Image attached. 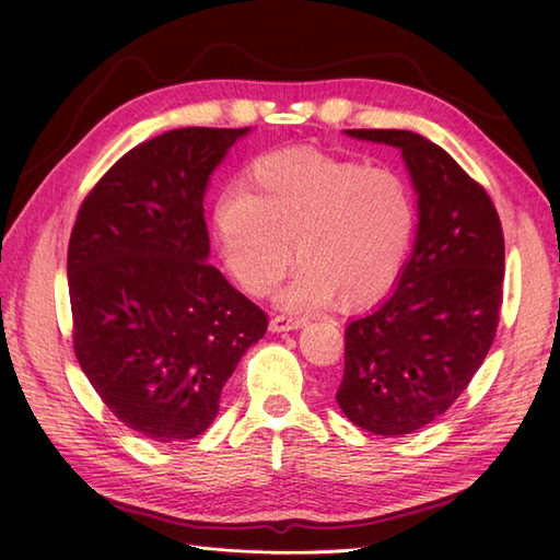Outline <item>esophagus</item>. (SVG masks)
Here are the masks:
<instances>
[{
    "label": "esophagus",
    "instance_id": "esophagus-1",
    "mask_svg": "<svg viewBox=\"0 0 560 560\" xmlns=\"http://www.w3.org/2000/svg\"><path fill=\"white\" fill-rule=\"evenodd\" d=\"M301 327H303V319L283 317V315H277L269 323V329L273 331V335H281V331H293V329H301Z\"/></svg>",
    "mask_w": 560,
    "mask_h": 560
}]
</instances>
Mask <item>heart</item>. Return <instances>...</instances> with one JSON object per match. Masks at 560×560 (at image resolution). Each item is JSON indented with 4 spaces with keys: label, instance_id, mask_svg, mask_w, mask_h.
I'll return each mask as SVG.
<instances>
[{
    "label": "heart",
    "instance_id": "1",
    "mask_svg": "<svg viewBox=\"0 0 560 560\" xmlns=\"http://www.w3.org/2000/svg\"><path fill=\"white\" fill-rule=\"evenodd\" d=\"M213 231L233 279L269 293L295 259L301 269L277 301L307 315L377 301L407 259L413 197L385 165L335 159L311 149L271 151L213 201Z\"/></svg>",
    "mask_w": 560,
    "mask_h": 560
}]
</instances>
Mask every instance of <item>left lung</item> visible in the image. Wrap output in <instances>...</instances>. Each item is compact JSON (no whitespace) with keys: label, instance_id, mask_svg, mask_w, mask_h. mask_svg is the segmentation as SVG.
Segmentation results:
<instances>
[{"label":"left lung","instance_id":"1","mask_svg":"<svg viewBox=\"0 0 560 560\" xmlns=\"http://www.w3.org/2000/svg\"><path fill=\"white\" fill-rule=\"evenodd\" d=\"M343 135L401 151L419 223L395 289L347 325L337 404L363 431L407 435L452 407L491 349L503 231L486 189L431 139L407 129Z\"/></svg>","mask_w":560,"mask_h":560}]
</instances>
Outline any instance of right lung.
<instances>
[{"instance_id":"obj_1","label":"right lung","mask_w":560,"mask_h":560,"mask_svg":"<svg viewBox=\"0 0 560 560\" xmlns=\"http://www.w3.org/2000/svg\"><path fill=\"white\" fill-rule=\"evenodd\" d=\"M253 129L185 127L144 141L83 199L67 281L81 371L117 419L183 443L217 419L221 389L267 315L209 265L205 197Z\"/></svg>"}]
</instances>
